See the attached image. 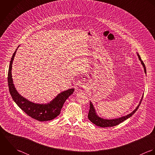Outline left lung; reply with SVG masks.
I'll return each instance as SVG.
<instances>
[{
    "label": "left lung",
    "mask_w": 155,
    "mask_h": 155,
    "mask_svg": "<svg viewBox=\"0 0 155 155\" xmlns=\"http://www.w3.org/2000/svg\"><path fill=\"white\" fill-rule=\"evenodd\" d=\"M138 57L139 58V60L141 61V63L144 68V72L146 74V66L145 64L144 63V62H143V61L141 60L140 55L137 53ZM144 95V94H143ZM143 96H142V98L138 104V105L137 107V108L130 114L123 116L122 117H119L118 119H104L103 118H101L100 117H99L97 114L96 113L95 111V109L93 107V104H92L91 102H90V109H89V112L88 114V119L91 121V122H92L93 124H94L95 125L97 126H100V127H112V126H116L119 124L123 122L124 120H126L127 119L129 118L130 117H131L138 110V108H139V106L141 104V102L142 101Z\"/></svg>",
    "instance_id": "left-lung-1"
}]
</instances>
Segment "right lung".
I'll return each mask as SVG.
<instances>
[{
	"mask_svg": "<svg viewBox=\"0 0 155 155\" xmlns=\"http://www.w3.org/2000/svg\"><path fill=\"white\" fill-rule=\"evenodd\" d=\"M17 50L14 53L9 63L8 74V83L9 92L14 101L17 105L28 116L38 121L44 122L51 120L60 114L62 107L66 101L74 92V89H69L59 93L50 103L45 104H38L33 103L21 96L15 89L12 78V64Z\"/></svg>",
	"mask_w": 155,
	"mask_h": 155,
	"instance_id": "right-lung-1",
	"label": "right lung"
}]
</instances>
